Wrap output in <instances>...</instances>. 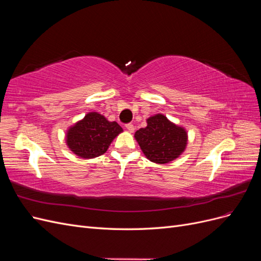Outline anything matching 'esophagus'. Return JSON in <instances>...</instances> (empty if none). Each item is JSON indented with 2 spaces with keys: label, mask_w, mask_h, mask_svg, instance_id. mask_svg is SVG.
<instances>
[{
  "label": "esophagus",
  "mask_w": 261,
  "mask_h": 261,
  "mask_svg": "<svg viewBox=\"0 0 261 261\" xmlns=\"http://www.w3.org/2000/svg\"><path fill=\"white\" fill-rule=\"evenodd\" d=\"M126 128H127V130L129 133H134V130H135V127H134L133 124H127V125H126Z\"/></svg>",
  "instance_id": "1"
}]
</instances>
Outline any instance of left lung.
I'll return each instance as SVG.
<instances>
[{
  "label": "left lung",
  "mask_w": 261,
  "mask_h": 261,
  "mask_svg": "<svg viewBox=\"0 0 261 261\" xmlns=\"http://www.w3.org/2000/svg\"><path fill=\"white\" fill-rule=\"evenodd\" d=\"M146 122V127L138 129L134 137L148 160L165 164L185 151L188 141L185 127L171 122L161 113L148 117Z\"/></svg>",
  "instance_id": "obj_1"
}]
</instances>
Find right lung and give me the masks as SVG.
I'll return each instance as SVG.
<instances>
[{"mask_svg": "<svg viewBox=\"0 0 261 261\" xmlns=\"http://www.w3.org/2000/svg\"><path fill=\"white\" fill-rule=\"evenodd\" d=\"M123 128L98 112H89L66 130V146L83 159H93L106 153Z\"/></svg>", "mask_w": 261, "mask_h": 261, "instance_id": "obj_1", "label": "right lung"}]
</instances>
